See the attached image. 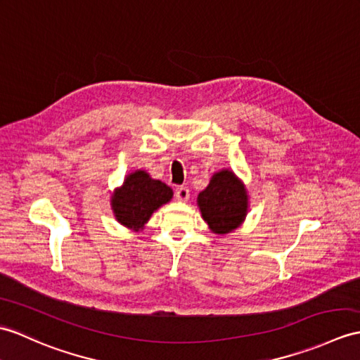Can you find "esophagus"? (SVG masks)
Here are the masks:
<instances>
[{"label":"esophagus","mask_w":360,"mask_h":360,"mask_svg":"<svg viewBox=\"0 0 360 360\" xmlns=\"http://www.w3.org/2000/svg\"><path fill=\"white\" fill-rule=\"evenodd\" d=\"M174 196H176V199L181 200V202H187L190 198V190L187 187H178L174 190Z\"/></svg>","instance_id":"1"}]
</instances>
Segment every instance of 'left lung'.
<instances>
[{
    "label": "left lung",
    "mask_w": 360,
    "mask_h": 360,
    "mask_svg": "<svg viewBox=\"0 0 360 360\" xmlns=\"http://www.w3.org/2000/svg\"><path fill=\"white\" fill-rule=\"evenodd\" d=\"M198 207L210 230L225 235L236 230L245 219L247 188L235 173L222 169L213 174L207 188L198 195Z\"/></svg>",
    "instance_id": "1"
}]
</instances>
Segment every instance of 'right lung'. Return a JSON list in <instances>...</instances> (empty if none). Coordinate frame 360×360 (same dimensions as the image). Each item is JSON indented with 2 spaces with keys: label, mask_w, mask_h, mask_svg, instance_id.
Returning <instances> with one entry per match:
<instances>
[{
  "label": "right lung",
  "mask_w": 360,
  "mask_h": 360,
  "mask_svg": "<svg viewBox=\"0 0 360 360\" xmlns=\"http://www.w3.org/2000/svg\"><path fill=\"white\" fill-rule=\"evenodd\" d=\"M173 198L167 184L150 178L146 170H136L124 179V184L112 195L115 218L124 227L139 231L150 216Z\"/></svg>",
  "instance_id": "1"
}]
</instances>
